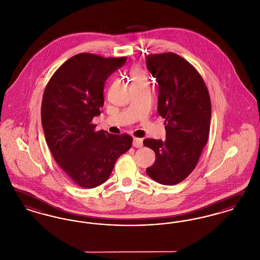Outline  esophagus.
<instances>
[{
	"label": "esophagus",
	"instance_id": "obj_1",
	"mask_svg": "<svg viewBox=\"0 0 260 260\" xmlns=\"http://www.w3.org/2000/svg\"><path fill=\"white\" fill-rule=\"evenodd\" d=\"M143 145V140L141 138H134V146L136 148H140Z\"/></svg>",
	"mask_w": 260,
	"mask_h": 260
}]
</instances>
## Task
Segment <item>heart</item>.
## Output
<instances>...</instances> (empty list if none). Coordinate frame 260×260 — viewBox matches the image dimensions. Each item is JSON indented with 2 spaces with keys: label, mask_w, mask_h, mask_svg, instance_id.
<instances>
[{
  "label": "heart",
  "mask_w": 260,
  "mask_h": 260,
  "mask_svg": "<svg viewBox=\"0 0 260 260\" xmlns=\"http://www.w3.org/2000/svg\"><path fill=\"white\" fill-rule=\"evenodd\" d=\"M132 78H133V81H141V80H144L145 77L142 73V71L138 68H135L132 70Z\"/></svg>",
  "instance_id": "obj_1"
}]
</instances>
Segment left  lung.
<instances>
[{
    "mask_svg": "<svg viewBox=\"0 0 260 260\" xmlns=\"http://www.w3.org/2000/svg\"><path fill=\"white\" fill-rule=\"evenodd\" d=\"M146 67L158 83V113L166 119V140H143L156 154L146 173L160 184L174 185L193 172L208 142L210 95L198 71L176 53L149 54Z\"/></svg>",
    "mask_w": 260,
    "mask_h": 260,
    "instance_id": "8db88e82",
    "label": "left lung"
}]
</instances>
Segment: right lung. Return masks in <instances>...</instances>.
<instances>
[{
    "instance_id": "1",
    "label": "right lung",
    "mask_w": 260,
    "mask_h": 260,
    "mask_svg": "<svg viewBox=\"0 0 260 260\" xmlns=\"http://www.w3.org/2000/svg\"><path fill=\"white\" fill-rule=\"evenodd\" d=\"M126 61L79 53L51 77L42 103V125L54 160L83 188L105 182L117 159L129 150L133 137L95 132L91 124L104 104L106 80Z\"/></svg>"
}]
</instances>
